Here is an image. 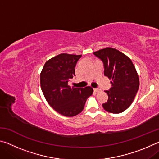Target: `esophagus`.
<instances>
[{"instance_id": "1", "label": "esophagus", "mask_w": 159, "mask_h": 159, "mask_svg": "<svg viewBox=\"0 0 159 159\" xmlns=\"http://www.w3.org/2000/svg\"><path fill=\"white\" fill-rule=\"evenodd\" d=\"M94 91H95V93H98V92H99V91H100V90H99V88H94Z\"/></svg>"}]
</instances>
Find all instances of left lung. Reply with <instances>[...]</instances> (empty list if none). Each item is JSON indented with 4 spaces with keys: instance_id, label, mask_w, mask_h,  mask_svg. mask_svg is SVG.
<instances>
[{
    "instance_id": "obj_1",
    "label": "left lung",
    "mask_w": 159,
    "mask_h": 159,
    "mask_svg": "<svg viewBox=\"0 0 159 159\" xmlns=\"http://www.w3.org/2000/svg\"><path fill=\"white\" fill-rule=\"evenodd\" d=\"M103 61L104 76L111 80V88L105 90L108 100L102 104L104 110L119 114L130 106L139 89V76L133 61L115 48H106L94 52Z\"/></svg>"
}]
</instances>
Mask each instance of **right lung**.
I'll return each mask as SVG.
<instances>
[{"label":"right lung","mask_w":159,"mask_h":159,"mask_svg":"<svg viewBox=\"0 0 159 159\" xmlns=\"http://www.w3.org/2000/svg\"><path fill=\"white\" fill-rule=\"evenodd\" d=\"M81 55L61 53L50 59L41 72V87L48 103L64 116L80 114L87 99L92 95L90 86L81 88L70 87L68 82L75 76V66Z\"/></svg>","instance_id":"1"}]
</instances>
